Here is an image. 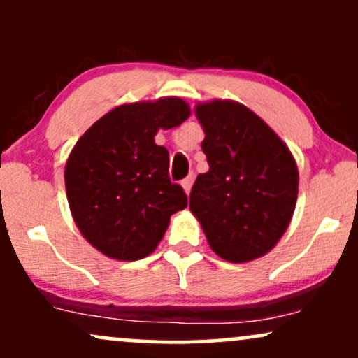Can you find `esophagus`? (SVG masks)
Wrapping results in <instances>:
<instances>
[{
    "label": "esophagus",
    "mask_w": 358,
    "mask_h": 358,
    "mask_svg": "<svg viewBox=\"0 0 358 358\" xmlns=\"http://www.w3.org/2000/svg\"><path fill=\"white\" fill-rule=\"evenodd\" d=\"M192 185H193V176H192V175L182 180V187H183V190H185V193H187V195H188V193H190V190H192Z\"/></svg>",
    "instance_id": "esophagus-1"
}]
</instances>
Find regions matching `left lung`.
<instances>
[{
    "label": "left lung",
    "mask_w": 358,
    "mask_h": 358,
    "mask_svg": "<svg viewBox=\"0 0 358 358\" xmlns=\"http://www.w3.org/2000/svg\"><path fill=\"white\" fill-rule=\"evenodd\" d=\"M208 171L196 176L190 210L208 245L229 262L266 256L293 219L298 166L286 143L244 104L199 102Z\"/></svg>",
    "instance_id": "left-lung-1"
}]
</instances>
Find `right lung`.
<instances>
[{
	"mask_svg": "<svg viewBox=\"0 0 358 358\" xmlns=\"http://www.w3.org/2000/svg\"><path fill=\"white\" fill-rule=\"evenodd\" d=\"M188 116L190 106L173 96L121 104L72 148L64 175L69 207L84 239L104 256H150L170 217L187 207L182 187L168 176V150L155 136Z\"/></svg>",
	"mask_w": 358,
	"mask_h": 358,
	"instance_id": "add662e5",
	"label": "right lung"
}]
</instances>
